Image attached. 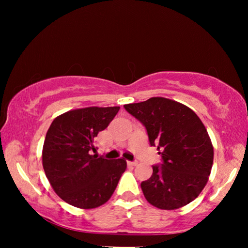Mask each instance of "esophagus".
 <instances>
[{
    "instance_id": "obj_1",
    "label": "esophagus",
    "mask_w": 248,
    "mask_h": 248,
    "mask_svg": "<svg viewBox=\"0 0 248 248\" xmlns=\"http://www.w3.org/2000/svg\"><path fill=\"white\" fill-rule=\"evenodd\" d=\"M138 164L137 161H133V162H128V165L130 166H136Z\"/></svg>"
}]
</instances>
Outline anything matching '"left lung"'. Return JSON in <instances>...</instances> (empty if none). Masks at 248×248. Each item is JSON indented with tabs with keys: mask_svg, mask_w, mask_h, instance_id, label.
I'll return each instance as SVG.
<instances>
[{
	"mask_svg": "<svg viewBox=\"0 0 248 248\" xmlns=\"http://www.w3.org/2000/svg\"><path fill=\"white\" fill-rule=\"evenodd\" d=\"M124 107L144 125L150 144L162 155V164L153 165L152 176L141 183L148 202L175 210L195 200L213 164V146L202 121L189 107L164 97Z\"/></svg>",
	"mask_w": 248,
	"mask_h": 248,
	"instance_id": "obj_1",
	"label": "left lung"
}]
</instances>
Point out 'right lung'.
I'll return each instance as SVG.
<instances>
[{
  "label": "right lung",
  "instance_id": "right-lung-1",
  "mask_svg": "<svg viewBox=\"0 0 248 248\" xmlns=\"http://www.w3.org/2000/svg\"><path fill=\"white\" fill-rule=\"evenodd\" d=\"M120 107H86L58 116L48 129L43 166L56 194L66 203L94 209L114 194L127 162L91 155L94 138L108 127Z\"/></svg>",
  "mask_w": 248,
  "mask_h": 248
}]
</instances>
